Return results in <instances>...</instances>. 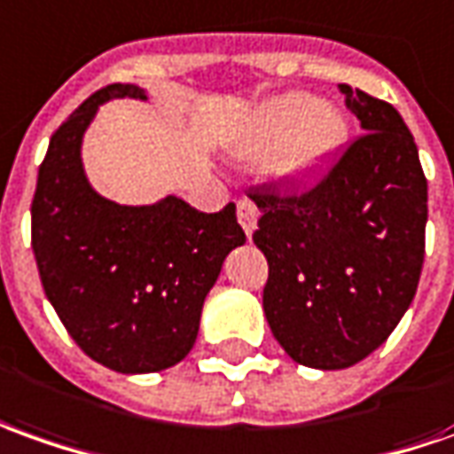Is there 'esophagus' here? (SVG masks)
<instances>
[{"label":"esophagus","mask_w":454,"mask_h":454,"mask_svg":"<svg viewBox=\"0 0 454 454\" xmlns=\"http://www.w3.org/2000/svg\"><path fill=\"white\" fill-rule=\"evenodd\" d=\"M257 205L252 202V200H239L237 202V220L242 224V230H245L247 237H252V232L257 230Z\"/></svg>","instance_id":"1"}]
</instances>
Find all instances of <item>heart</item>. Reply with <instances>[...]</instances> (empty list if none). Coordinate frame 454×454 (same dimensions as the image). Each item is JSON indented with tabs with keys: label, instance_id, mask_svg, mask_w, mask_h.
<instances>
[{
	"label": "heart",
	"instance_id": "1",
	"mask_svg": "<svg viewBox=\"0 0 454 454\" xmlns=\"http://www.w3.org/2000/svg\"><path fill=\"white\" fill-rule=\"evenodd\" d=\"M351 126L336 106L311 93L292 90L257 106L239 123L230 153L245 162L271 160V177L292 192H309L333 173L348 148Z\"/></svg>",
	"mask_w": 454,
	"mask_h": 454
}]
</instances>
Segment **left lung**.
I'll return each mask as SVG.
<instances>
[{
  "mask_svg": "<svg viewBox=\"0 0 454 454\" xmlns=\"http://www.w3.org/2000/svg\"><path fill=\"white\" fill-rule=\"evenodd\" d=\"M364 136L301 197L259 190L254 245L269 262L264 314L296 364L340 371L383 346L425 257L427 180L390 103L339 86Z\"/></svg>",
  "mask_w": 454,
  "mask_h": 454,
  "instance_id": "1",
  "label": "left lung"
}]
</instances>
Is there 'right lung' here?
Listing matches in <instances>:
<instances>
[{"instance_id": "obj_1", "label": "right lung", "mask_w": 454, "mask_h": 454, "mask_svg": "<svg viewBox=\"0 0 454 454\" xmlns=\"http://www.w3.org/2000/svg\"><path fill=\"white\" fill-rule=\"evenodd\" d=\"M148 101L133 83L96 90L59 126L31 202V249L46 299L86 356L115 373H155L192 351L222 264L247 242L237 207L207 215L165 195L121 205L83 170V136L103 103Z\"/></svg>"}]
</instances>
